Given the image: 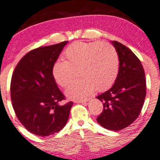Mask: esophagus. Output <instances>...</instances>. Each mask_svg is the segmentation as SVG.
Segmentation results:
<instances>
[{
    "mask_svg": "<svg viewBox=\"0 0 160 160\" xmlns=\"http://www.w3.org/2000/svg\"><path fill=\"white\" fill-rule=\"evenodd\" d=\"M87 101H88L87 99H83V100L80 99V100H76L75 101V102H76V103H83V102H86Z\"/></svg>",
    "mask_w": 160,
    "mask_h": 160,
    "instance_id": "1",
    "label": "esophagus"
}]
</instances>
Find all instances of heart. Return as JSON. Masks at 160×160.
<instances>
[{
	"label": "heart",
	"mask_w": 160,
	"mask_h": 160,
	"mask_svg": "<svg viewBox=\"0 0 160 160\" xmlns=\"http://www.w3.org/2000/svg\"><path fill=\"white\" fill-rule=\"evenodd\" d=\"M66 61L58 60L52 68L54 80L61 87L68 86L78 71L81 79L66 89L71 99L86 98L93 91L103 92L112 86L119 73V56L109 43H74L64 52Z\"/></svg>",
	"instance_id": "b5f03b06"
}]
</instances>
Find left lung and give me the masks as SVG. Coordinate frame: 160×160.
Wrapping results in <instances>:
<instances>
[{"instance_id": "left-lung-1", "label": "left lung", "mask_w": 160, "mask_h": 160, "mask_svg": "<svg viewBox=\"0 0 160 160\" xmlns=\"http://www.w3.org/2000/svg\"><path fill=\"white\" fill-rule=\"evenodd\" d=\"M111 43L118 53L119 73L111 89L96 97L104 106L97 122L107 129L120 131L140 114L146 97V79L140 60L132 51L115 40Z\"/></svg>"}]
</instances>
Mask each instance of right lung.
<instances>
[{"label":"right lung","mask_w":160,"mask_h":160,"mask_svg":"<svg viewBox=\"0 0 160 160\" xmlns=\"http://www.w3.org/2000/svg\"><path fill=\"white\" fill-rule=\"evenodd\" d=\"M68 41L28 52L16 65L10 83L12 108L28 131L39 136L58 132L68 120L73 105L60 102L65 95L52 78V68Z\"/></svg>","instance_id":"add662e5"}]
</instances>
